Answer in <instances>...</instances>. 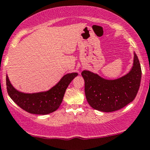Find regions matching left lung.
Here are the masks:
<instances>
[{
  "label": "left lung",
  "instance_id": "8db88e82",
  "mask_svg": "<svg viewBox=\"0 0 150 150\" xmlns=\"http://www.w3.org/2000/svg\"><path fill=\"white\" fill-rule=\"evenodd\" d=\"M85 94L91 107L103 112L121 110L135 99L141 81L142 71L138 56L134 52L133 66L127 74L109 80L97 74L84 70Z\"/></svg>",
  "mask_w": 150,
  "mask_h": 150
}]
</instances>
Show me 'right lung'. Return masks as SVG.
<instances>
[{
	"mask_svg": "<svg viewBox=\"0 0 150 150\" xmlns=\"http://www.w3.org/2000/svg\"><path fill=\"white\" fill-rule=\"evenodd\" d=\"M77 76V73L64 75L55 86L47 91L24 93L16 90L6 75L7 91L10 98L26 112L33 114L45 115L59 108L68 86Z\"/></svg>",
	"mask_w": 150,
	"mask_h": 150,
	"instance_id": "add662e5",
	"label": "right lung"
}]
</instances>
